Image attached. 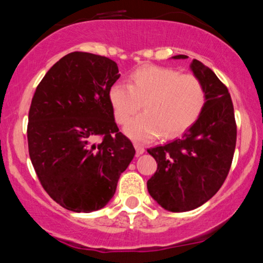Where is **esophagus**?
Masks as SVG:
<instances>
[{"label":"esophagus","instance_id":"1","mask_svg":"<svg viewBox=\"0 0 263 263\" xmlns=\"http://www.w3.org/2000/svg\"><path fill=\"white\" fill-rule=\"evenodd\" d=\"M135 148H136V154L137 155H143V154H145V151H146L145 147L138 145V143H135Z\"/></svg>","mask_w":263,"mask_h":263}]
</instances>
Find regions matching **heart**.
Wrapping results in <instances>:
<instances>
[{"label": "heart", "instance_id": "obj_1", "mask_svg": "<svg viewBox=\"0 0 263 263\" xmlns=\"http://www.w3.org/2000/svg\"><path fill=\"white\" fill-rule=\"evenodd\" d=\"M108 99L118 123L126 122L144 102L145 112L126 123L123 131L131 140L145 143L162 132L170 138L189 129L203 109L206 92L193 74L146 65L132 72L129 85L114 83Z\"/></svg>", "mask_w": 263, "mask_h": 263}]
</instances>
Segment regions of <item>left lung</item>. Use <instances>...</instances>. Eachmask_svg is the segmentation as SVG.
Wrapping results in <instances>:
<instances>
[{
	"instance_id": "1",
	"label": "left lung",
	"mask_w": 263,
	"mask_h": 263,
	"mask_svg": "<svg viewBox=\"0 0 263 263\" xmlns=\"http://www.w3.org/2000/svg\"><path fill=\"white\" fill-rule=\"evenodd\" d=\"M190 68L206 92L200 117L180 138L147 149L157 162L147 190L170 212L191 211L213 197L229 175L236 147L237 129L229 89L198 60Z\"/></svg>"
}]
</instances>
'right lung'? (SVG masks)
<instances>
[{
  "mask_svg": "<svg viewBox=\"0 0 263 263\" xmlns=\"http://www.w3.org/2000/svg\"><path fill=\"white\" fill-rule=\"evenodd\" d=\"M117 63L72 52L37 86L28 114L31 162L45 191L66 210H101L116 192L135 151L118 131L108 99L120 79ZM101 136L103 141L94 140Z\"/></svg>",
  "mask_w": 263,
  "mask_h": 263,
  "instance_id": "right-lung-1",
  "label": "right lung"
}]
</instances>
